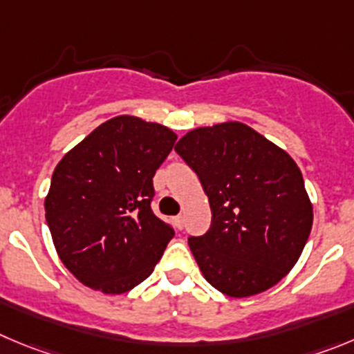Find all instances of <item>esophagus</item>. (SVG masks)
Returning <instances> with one entry per match:
<instances>
[{
    "mask_svg": "<svg viewBox=\"0 0 354 354\" xmlns=\"http://www.w3.org/2000/svg\"><path fill=\"white\" fill-rule=\"evenodd\" d=\"M174 223H176V227L178 229H183V225H185V216L183 214H178V216H174Z\"/></svg>",
    "mask_w": 354,
    "mask_h": 354,
    "instance_id": "esophagus-1",
    "label": "esophagus"
}]
</instances>
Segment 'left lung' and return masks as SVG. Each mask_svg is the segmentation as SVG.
<instances>
[{"instance_id":"obj_1","label":"left lung","mask_w":354,"mask_h":354,"mask_svg":"<svg viewBox=\"0 0 354 354\" xmlns=\"http://www.w3.org/2000/svg\"><path fill=\"white\" fill-rule=\"evenodd\" d=\"M174 150L209 199V230L188 237L206 281L236 299L281 281L313 227V204L295 160L241 122L194 129Z\"/></svg>"}]
</instances>
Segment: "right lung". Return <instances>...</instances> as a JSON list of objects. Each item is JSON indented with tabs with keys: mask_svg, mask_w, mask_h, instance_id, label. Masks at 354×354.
Returning <instances> with one entry per match:
<instances>
[{
	"mask_svg": "<svg viewBox=\"0 0 354 354\" xmlns=\"http://www.w3.org/2000/svg\"><path fill=\"white\" fill-rule=\"evenodd\" d=\"M166 125L131 115L106 120L54 169L45 218L66 269L92 290L120 295L145 281L173 227L151 211L155 171L173 150Z\"/></svg>",
	"mask_w": 354,
	"mask_h": 354,
	"instance_id": "right-lung-1",
	"label": "right lung"
}]
</instances>
